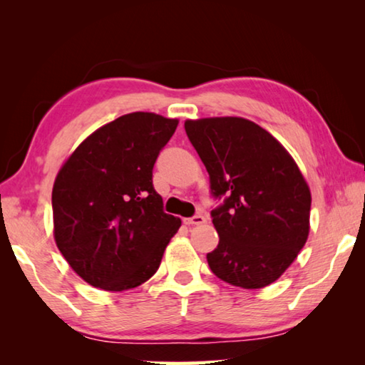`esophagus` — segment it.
Masks as SVG:
<instances>
[{
	"label": "esophagus",
	"instance_id": "esophagus-1",
	"mask_svg": "<svg viewBox=\"0 0 365 365\" xmlns=\"http://www.w3.org/2000/svg\"><path fill=\"white\" fill-rule=\"evenodd\" d=\"M183 222L187 225H201V224H205V222H206V217H205V215H201V214H196V215H193V217L185 219Z\"/></svg>",
	"mask_w": 365,
	"mask_h": 365
}]
</instances>
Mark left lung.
Listing matches in <instances>:
<instances>
[{
  "mask_svg": "<svg viewBox=\"0 0 365 365\" xmlns=\"http://www.w3.org/2000/svg\"><path fill=\"white\" fill-rule=\"evenodd\" d=\"M185 132L209 174L219 245L207 255L214 275L233 287L275 282L304 246L311 191L288 151L242 117L187 120Z\"/></svg>",
  "mask_w": 365,
  "mask_h": 365,
  "instance_id": "1",
  "label": "left lung"
}]
</instances>
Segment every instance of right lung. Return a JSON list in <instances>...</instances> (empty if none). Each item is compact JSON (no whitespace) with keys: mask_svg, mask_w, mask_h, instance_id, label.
I'll return each instance as SVG.
<instances>
[{"mask_svg":"<svg viewBox=\"0 0 365 365\" xmlns=\"http://www.w3.org/2000/svg\"><path fill=\"white\" fill-rule=\"evenodd\" d=\"M177 119L125 114L91 133L53 187L54 240L91 287L123 292L156 274L180 219L165 214L153 169Z\"/></svg>","mask_w":365,"mask_h":365,"instance_id":"right-lung-1","label":"right lung"}]
</instances>
